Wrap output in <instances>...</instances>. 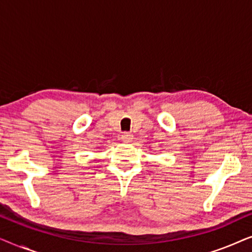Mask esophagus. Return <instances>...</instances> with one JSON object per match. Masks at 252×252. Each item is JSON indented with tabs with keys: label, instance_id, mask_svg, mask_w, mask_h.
<instances>
[{
	"label": "esophagus",
	"instance_id": "esophagus-1",
	"mask_svg": "<svg viewBox=\"0 0 252 252\" xmlns=\"http://www.w3.org/2000/svg\"><path fill=\"white\" fill-rule=\"evenodd\" d=\"M122 139L123 141H125V142H130L133 139V134L130 132H124L122 134Z\"/></svg>",
	"mask_w": 252,
	"mask_h": 252
}]
</instances>
